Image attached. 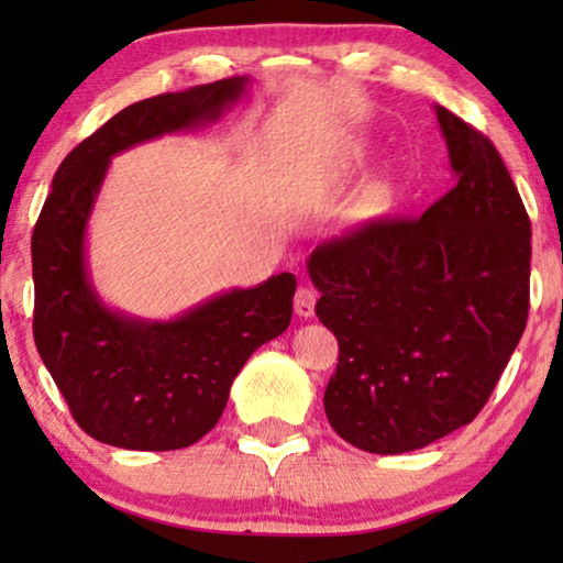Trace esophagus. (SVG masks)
<instances>
[{
	"mask_svg": "<svg viewBox=\"0 0 563 563\" xmlns=\"http://www.w3.org/2000/svg\"><path fill=\"white\" fill-rule=\"evenodd\" d=\"M314 302H318V291H314L312 287H307V284H302L295 295V312L299 314V318H312Z\"/></svg>",
	"mask_w": 563,
	"mask_h": 563,
	"instance_id": "obj_1",
	"label": "esophagus"
}]
</instances>
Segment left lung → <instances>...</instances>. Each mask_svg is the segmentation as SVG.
Segmentation results:
<instances>
[{"label":"left lung","instance_id":"8db88e82","mask_svg":"<svg viewBox=\"0 0 563 563\" xmlns=\"http://www.w3.org/2000/svg\"><path fill=\"white\" fill-rule=\"evenodd\" d=\"M456 187L422 218L320 243L307 272L338 338L328 422L368 453H405L472 422L528 322L530 220L492 141L435 107Z\"/></svg>","mask_w":563,"mask_h":563}]
</instances>
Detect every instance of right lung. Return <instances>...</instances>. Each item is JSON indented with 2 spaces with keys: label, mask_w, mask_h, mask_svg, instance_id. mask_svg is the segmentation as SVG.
Wrapping results in <instances>:
<instances>
[{
  "label": "right lung",
  "mask_w": 563,
  "mask_h": 563,
  "mask_svg": "<svg viewBox=\"0 0 563 563\" xmlns=\"http://www.w3.org/2000/svg\"><path fill=\"white\" fill-rule=\"evenodd\" d=\"M245 76L158 95L107 120L60 161L33 230L37 353L74 420L97 441L176 451L218 426L230 384L251 353L291 320L295 274L207 299L181 318L145 322L99 302L84 238L114 153L218 120Z\"/></svg>",
  "instance_id": "obj_1"
}]
</instances>
